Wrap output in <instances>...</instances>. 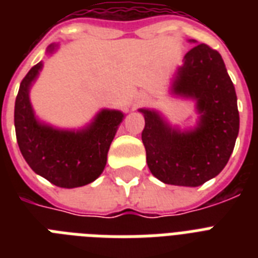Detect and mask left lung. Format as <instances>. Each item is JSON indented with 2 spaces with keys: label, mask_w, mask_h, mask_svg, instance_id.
Returning a JSON list of instances; mask_svg holds the SVG:
<instances>
[{
  "label": "left lung",
  "mask_w": 258,
  "mask_h": 258,
  "mask_svg": "<svg viewBox=\"0 0 258 258\" xmlns=\"http://www.w3.org/2000/svg\"><path fill=\"white\" fill-rule=\"evenodd\" d=\"M190 42H197L190 40ZM170 92L196 101L192 128L171 125L157 109L141 108L142 141L150 171L163 183L197 187L220 174L232 155L240 130L237 95L221 54L198 44L183 57Z\"/></svg>",
  "instance_id": "obj_1"
}]
</instances>
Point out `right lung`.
I'll return each instance as SVG.
<instances>
[{
    "mask_svg": "<svg viewBox=\"0 0 258 258\" xmlns=\"http://www.w3.org/2000/svg\"><path fill=\"white\" fill-rule=\"evenodd\" d=\"M58 44L48 46L53 54ZM42 61L22 79L14 105L16 137L26 163L36 174L58 187H80L100 176L107 154L124 113L117 109H101L86 127L56 128L40 121L30 103L29 92L37 80Z\"/></svg>",
    "mask_w": 258,
    "mask_h": 258,
    "instance_id": "add662e5",
    "label": "right lung"
}]
</instances>
